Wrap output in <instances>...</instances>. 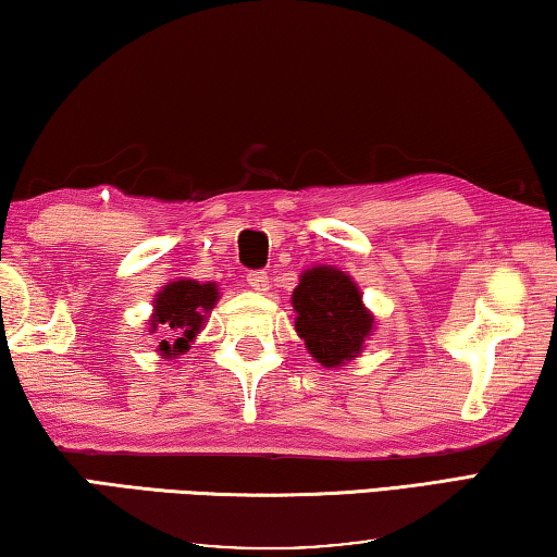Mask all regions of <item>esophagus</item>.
<instances>
[{"mask_svg":"<svg viewBox=\"0 0 557 557\" xmlns=\"http://www.w3.org/2000/svg\"><path fill=\"white\" fill-rule=\"evenodd\" d=\"M247 285H250V287L255 289V293H268V289H270L268 272H262V270L247 272Z\"/></svg>","mask_w":557,"mask_h":557,"instance_id":"esophagus-1","label":"esophagus"}]
</instances>
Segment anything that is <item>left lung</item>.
Masks as SVG:
<instances>
[{
	"mask_svg": "<svg viewBox=\"0 0 557 557\" xmlns=\"http://www.w3.org/2000/svg\"><path fill=\"white\" fill-rule=\"evenodd\" d=\"M293 307L295 330L322 367H342L357 357L374 324L351 277L324 264L302 272Z\"/></svg>",
	"mask_w": 557,
	"mask_h": 557,
	"instance_id": "left-lung-1",
	"label": "left lung"
}]
</instances>
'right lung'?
<instances>
[{"instance_id": "right-lung-1", "label": "right lung", "mask_w": 557, "mask_h": 557, "mask_svg": "<svg viewBox=\"0 0 557 557\" xmlns=\"http://www.w3.org/2000/svg\"><path fill=\"white\" fill-rule=\"evenodd\" d=\"M218 302L215 285H200L196 280H178L163 287L156 297V312L151 320V332H161L158 351L163 357H173L175 351H185L190 339L200 332L206 322V312Z\"/></svg>"}]
</instances>
